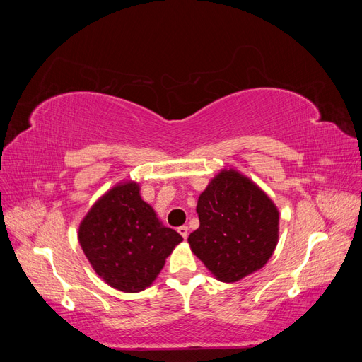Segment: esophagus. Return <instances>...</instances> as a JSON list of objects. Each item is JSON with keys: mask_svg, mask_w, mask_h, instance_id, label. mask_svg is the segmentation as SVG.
<instances>
[{"mask_svg": "<svg viewBox=\"0 0 362 362\" xmlns=\"http://www.w3.org/2000/svg\"><path fill=\"white\" fill-rule=\"evenodd\" d=\"M178 233H180L181 237L185 240V238H187V235H189V226H185V225L180 226V228H178Z\"/></svg>", "mask_w": 362, "mask_h": 362, "instance_id": "34e87169", "label": "esophagus"}]
</instances>
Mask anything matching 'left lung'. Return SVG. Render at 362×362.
<instances>
[{"mask_svg": "<svg viewBox=\"0 0 362 362\" xmlns=\"http://www.w3.org/2000/svg\"><path fill=\"white\" fill-rule=\"evenodd\" d=\"M199 228L189 235L193 254L222 282L259 270L278 245L279 211L255 182L229 169L201 193Z\"/></svg>", "mask_w": 362, "mask_h": 362, "instance_id": "obj_1", "label": "left lung"}]
</instances>
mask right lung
Returning a JSON list of instances; mask_svg holds the SVG:
<instances>
[{"mask_svg": "<svg viewBox=\"0 0 362 362\" xmlns=\"http://www.w3.org/2000/svg\"><path fill=\"white\" fill-rule=\"evenodd\" d=\"M78 240L93 270L108 286L139 293L149 287L182 237L164 226L140 198L136 182L108 190L86 214Z\"/></svg>", "mask_w": 362, "mask_h": 362, "instance_id": "1", "label": "right lung"}]
</instances>
